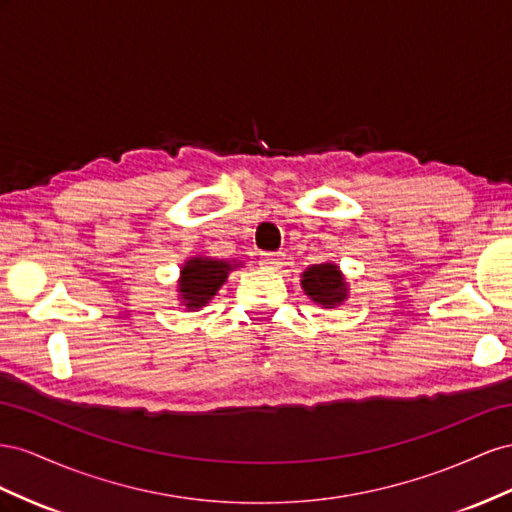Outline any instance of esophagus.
<instances>
[{
    "label": "esophagus",
    "mask_w": 512,
    "mask_h": 512,
    "mask_svg": "<svg viewBox=\"0 0 512 512\" xmlns=\"http://www.w3.org/2000/svg\"><path fill=\"white\" fill-rule=\"evenodd\" d=\"M261 268L266 270H281L285 266V255L283 253H268L259 261Z\"/></svg>",
    "instance_id": "1"
}]
</instances>
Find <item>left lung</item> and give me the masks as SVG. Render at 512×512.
Returning a JSON list of instances; mask_svg holds the SVG:
<instances>
[{
    "label": "left lung",
    "mask_w": 512,
    "mask_h": 512,
    "mask_svg": "<svg viewBox=\"0 0 512 512\" xmlns=\"http://www.w3.org/2000/svg\"><path fill=\"white\" fill-rule=\"evenodd\" d=\"M300 285L304 294L309 296L321 309H334L349 298V285L345 274L334 261H324L306 268L300 274Z\"/></svg>",
    "instance_id": "obj_1"
}]
</instances>
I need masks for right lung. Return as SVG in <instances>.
I'll return each instance as SVG.
<instances>
[{
    "label": "right lung",
    "instance_id": "1",
    "mask_svg": "<svg viewBox=\"0 0 512 512\" xmlns=\"http://www.w3.org/2000/svg\"><path fill=\"white\" fill-rule=\"evenodd\" d=\"M236 268H242L240 261L206 255L188 257L182 264L178 279L180 306H184L186 311H199L203 306H208L216 291L225 285L229 272Z\"/></svg>",
    "mask_w": 512,
    "mask_h": 512
}]
</instances>
